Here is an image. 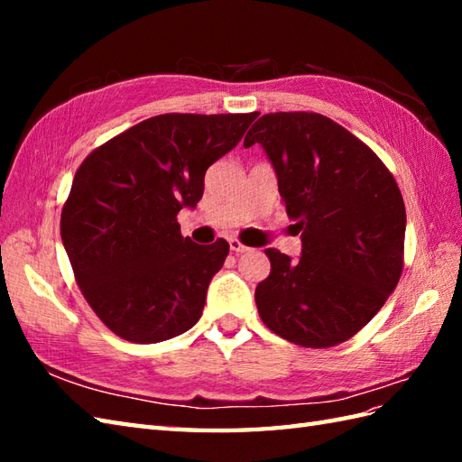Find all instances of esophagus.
Segmentation results:
<instances>
[{
    "label": "esophagus",
    "mask_w": 462,
    "mask_h": 462,
    "mask_svg": "<svg viewBox=\"0 0 462 462\" xmlns=\"http://www.w3.org/2000/svg\"><path fill=\"white\" fill-rule=\"evenodd\" d=\"M228 244H230V250H232L234 254H242V252L250 250L248 246H244V244H242L238 238H230V240H228Z\"/></svg>",
    "instance_id": "esophagus-1"
}]
</instances>
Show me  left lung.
I'll list each match as a JSON object with an SVG mask.
<instances>
[{"label":"left lung","instance_id":"obj_1","mask_svg":"<svg viewBox=\"0 0 462 462\" xmlns=\"http://www.w3.org/2000/svg\"><path fill=\"white\" fill-rule=\"evenodd\" d=\"M260 143L286 212L301 232V258L268 248L258 283L262 321L301 347H333L367 326L403 272L405 204L379 156L319 113H268L244 146Z\"/></svg>","mask_w":462,"mask_h":462}]
</instances>
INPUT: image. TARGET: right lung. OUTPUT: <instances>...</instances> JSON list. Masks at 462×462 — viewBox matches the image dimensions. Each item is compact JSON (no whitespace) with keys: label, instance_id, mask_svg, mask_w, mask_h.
I'll return each mask as SVG.
<instances>
[{"label":"right lung","instance_id":"1","mask_svg":"<svg viewBox=\"0 0 462 462\" xmlns=\"http://www.w3.org/2000/svg\"><path fill=\"white\" fill-rule=\"evenodd\" d=\"M258 113L151 116L95 149L75 172L61 240L87 303L133 343H159L202 316L228 242L180 234L176 214L202 199L208 166Z\"/></svg>","mask_w":462,"mask_h":462}]
</instances>
